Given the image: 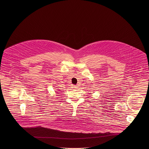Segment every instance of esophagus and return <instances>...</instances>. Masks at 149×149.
Returning <instances> with one entry per match:
<instances>
[{
	"label": "esophagus",
	"instance_id": "obj_1",
	"mask_svg": "<svg viewBox=\"0 0 149 149\" xmlns=\"http://www.w3.org/2000/svg\"><path fill=\"white\" fill-rule=\"evenodd\" d=\"M72 89H77V87L75 86V85H72Z\"/></svg>",
	"mask_w": 149,
	"mask_h": 149
}]
</instances>
